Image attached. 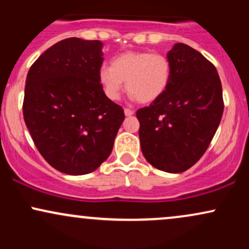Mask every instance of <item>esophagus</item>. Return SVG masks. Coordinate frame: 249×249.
Instances as JSON below:
<instances>
[{"label":"esophagus","instance_id":"obj_1","mask_svg":"<svg viewBox=\"0 0 249 249\" xmlns=\"http://www.w3.org/2000/svg\"><path fill=\"white\" fill-rule=\"evenodd\" d=\"M124 113L126 117H131L134 113V111L130 110V108H124Z\"/></svg>","mask_w":249,"mask_h":249}]
</instances>
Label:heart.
Instances as JSON below:
<instances>
[{
	"label": "heart",
	"instance_id": "b5f03b06",
	"mask_svg": "<svg viewBox=\"0 0 249 249\" xmlns=\"http://www.w3.org/2000/svg\"><path fill=\"white\" fill-rule=\"evenodd\" d=\"M172 68L167 57L147 51H125L116 56L110 67L101 68L98 79L107 97L117 101L126 82L131 98L148 104L164 95L170 84Z\"/></svg>",
	"mask_w": 249,
	"mask_h": 249
}]
</instances>
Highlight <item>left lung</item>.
<instances>
[{"mask_svg":"<svg viewBox=\"0 0 249 249\" xmlns=\"http://www.w3.org/2000/svg\"><path fill=\"white\" fill-rule=\"evenodd\" d=\"M172 68L164 95L139 108L142 152L168 173L192 167L206 152L222 112V88L215 67L199 51L176 43L167 53Z\"/></svg>","mask_w":249,"mask_h":249,"instance_id":"8db88e82","label":"left lung"}]
</instances>
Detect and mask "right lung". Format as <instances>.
<instances>
[{
    "instance_id": "right-lung-1",
    "label": "right lung",
    "mask_w": 249,
    "mask_h": 249,
    "mask_svg": "<svg viewBox=\"0 0 249 249\" xmlns=\"http://www.w3.org/2000/svg\"><path fill=\"white\" fill-rule=\"evenodd\" d=\"M103 43L71 37L45 50L25 81L23 116L37 150L69 176L97 170L110 156L124 110L103 91Z\"/></svg>"
}]
</instances>
